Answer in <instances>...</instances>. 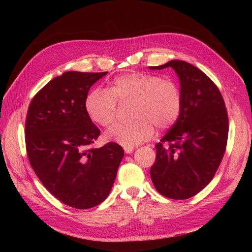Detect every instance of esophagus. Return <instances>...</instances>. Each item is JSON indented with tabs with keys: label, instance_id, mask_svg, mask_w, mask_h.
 Returning <instances> with one entry per match:
<instances>
[{
	"label": "esophagus",
	"instance_id": "1",
	"mask_svg": "<svg viewBox=\"0 0 252 252\" xmlns=\"http://www.w3.org/2000/svg\"><path fill=\"white\" fill-rule=\"evenodd\" d=\"M133 151H134V147H125L126 154H131Z\"/></svg>",
	"mask_w": 252,
	"mask_h": 252
}]
</instances>
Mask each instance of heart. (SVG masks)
<instances>
[{"label":"heart","instance_id":"b5f03b06","mask_svg":"<svg viewBox=\"0 0 252 252\" xmlns=\"http://www.w3.org/2000/svg\"><path fill=\"white\" fill-rule=\"evenodd\" d=\"M118 103L134 104L129 125H118L107 132V138L125 147L149 140L155 127L167 130L179 119L183 96L178 83L156 74L130 72L111 82L107 90L91 91L84 101L90 119L110 127L117 121Z\"/></svg>","mask_w":252,"mask_h":252}]
</instances>
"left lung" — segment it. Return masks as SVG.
<instances>
[{"label": "left lung", "instance_id": "obj_1", "mask_svg": "<svg viewBox=\"0 0 252 252\" xmlns=\"http://www.w3.org/2000/svg\"><path fill=\"white\" fill-rule=\"evenodd\" d=\"M168 67L178 73L183 105L179 119L155 146L151 178L162 196L183 200L215 176L225 153L228 117L220 90L206 73L183 61L151 69Z\"/></svg>", "mask_w": 252, "mask_h": 252}]
</instances>
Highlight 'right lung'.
I'll use <instances>...</instances> for the list:
<instances>
[{"label": "right lung", "instance_id": "add662e5", "mask_svg": "<svg viewBox=\"0 0 252 252\" xmlns=\"http://www.w3.org/2000/svg\"><path fill=\"white\" fill-rule=\"evenodd\" d=\"M106 73L63 72L34 95L27 112L26 149L32 169L53 196L76 209L106 199L125 155L114 142L92 147L100 131L84 101Z\"/></svg>", "mask_w": 252, "mask_h": 252}]
</instances>
